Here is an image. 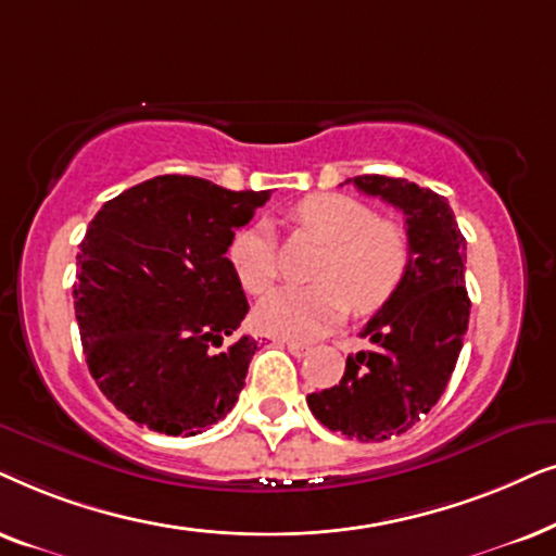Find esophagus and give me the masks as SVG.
Masks as SVG:
<instances>
[{"mask_svg":"<svg viewBox=\"0 0 556 556\" xmlns=\"http://www.w3.org/2000/svg\"><path fill=\"white\" fill-rule=\"evenodd\" d=\"M279 345H285L287 351H290L292 355H298V358H302V355H307L309 353V345H305V343H298V340H277Z\"/></svg>","mask_w":556,"mask_h":556,"instance_id":"obj_1","label":"esophagus"}]
</instances>
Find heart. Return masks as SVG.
Returning a JSON list of instances; mask_svg holds the SVG:
<instances>
[{
    "instance_id": "b5f03b06",
    "label": "heart",
    "mask_w": 556,
    "mask_h": 556,
    "mask_svg": "<svg viewBox=\"0 0 556 556\" xmlns=\"http://www.w3.org/2000/svg\"><path fill=\"white\" fill-rule=\"evenodd\" d=\"M298 231L328 247L313 274L315 287H285L258 302L254 323L262 332L290 340H315L348 315H371L399 292L409 271V239L396 220L340 192H317L292 211ZM228 258L251 294L269 290L279 274L277 247L264 226L233 236Z\"/></svg>"
}]
</instances>
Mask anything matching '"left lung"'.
Segmentation results:
<instances>
[{"instance_id":"left-lung-1","label":"left lung","mask_w":556,"mask_h":556,"mask_svg":"<svg viewBox=\"0 0 556 556\" xmlns=\"http://www.w3.org/2000/svg\"><path fill=\"white\" fill-rule=\"evenodd\" d=\"M366 195L404 213L409 271L361 336L368 351L348 355L336 387L307 396L309 412L348 440L381 442L412 429L445 394L468 330L465 236L447 198L404 177H348Z\"/></svg>"}]
</instances>
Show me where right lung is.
<instances>
[{"label": "right lung", "mask_w": 556, "mask_h": 556, "mask_svg": "<svg viewBox=\"0 0 556 556\" xmlns=\"http://www.w3.org/2000/svg\"><path fill=\"white\" fill-rule=\"evenodd\" d=\"M269 195L160 175L88 224L73 285L80 343L103 396L137 425L192 438L239 402L258 340L236 338L249 302L226 251Z\"/></svg>", "instance_id": "obj_1"}]
</instances>
